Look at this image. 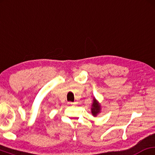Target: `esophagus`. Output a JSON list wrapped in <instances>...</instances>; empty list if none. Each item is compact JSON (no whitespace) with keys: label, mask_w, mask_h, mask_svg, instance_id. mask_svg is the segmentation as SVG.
<instances>
[{"label":"esophagus","mask_w":155,"mask_h":155,"mask_svg":"<svg viewBox=\"0 0 155 155\" xmlns=\"http://www.w3.org/2000/svg\"><path fill=\"white\" fill-rule=\"evenodd\" d=\"M68 104H69V105H73V104H75V102H68Z\"/></svg>","instance_id":"obj_1"}]
</instances>
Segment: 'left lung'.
Listing matches in <instances>:
<instances>
[{"instance_id": "obj_1", "label": "left lung", "mask_w": 155, "mask_h": 155, "mask_svg": "<svg viewBox=\"0 0 155 155\" xmlns=\"http://www.w3.org/2000/svg\"><path fill=\"white\" fill-rule=\"evenodd\" d=\"M100 110H101V106H100V104L97 101V100H96L95 98H94L93 102H92V107H91L92 114L94 116V117H96V116H97V114L100 112Z\"/></svg>"}]
</instances>
